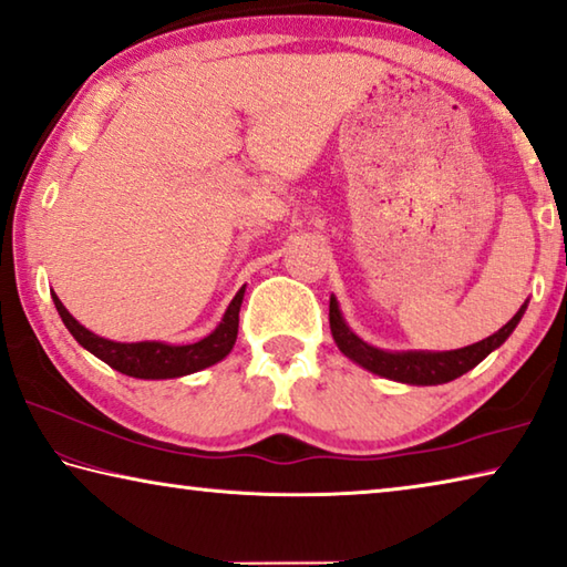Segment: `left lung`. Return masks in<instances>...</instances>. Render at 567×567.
<instances>
[{"label": "left lung", "mask_w": 567, "mask_h": 567, "mask_svg": "<svg viewBox=\"0 0 567 567\" xmlns=\"http://www.w3.org/2000/svg\"><path fill=\"white\" fill-rule=\"evenodd\" d=\"M527 303L519 306V311L509 319L503 329L495 331L493 337L470 344L465 349L454 351H384L361 341L354 331L347 327L344 317H341L339 303L331 296L329 301V323H331V337L341 349V354L357 361L359 367L369 369L371 374H379L384 379H394L402 384H416V386H434L452 382L462 374H467L470 369H475L489 351L505 344V339L515 331V327L523 319Z\"/></svg>", "instance_id": "1"}]
</instances>
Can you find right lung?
I'll return each mask as SVG.
<instances>
[{
	"label": "right lung",
	"mask_w": 567,
	"mask_h": 567,
	"mask_svg": "<svg viewBox=\"0 0 567 567\" xmlns=\"http://www.w3.org/2000/svg\"><path fill=\"white\" fill-rule=\"evenodd\" d=\"M244 291L246 286L234 296V301L228 303L220 323L206 339L183 347L165 344V341H135V344H125V341L102 339L97 333L82 327V323L64 309L58 293H52V301L58 306L60 319L64 321V327H68L74 341H78L82 349H87L90 354L105 361L107 367L120 371V374L135 379H175L218 364L220 359H226L230 354V349H234L238 337V311L240 303H244Z\"/></svg>",
	"instance_id": "add662e5"
}]
</instances>
